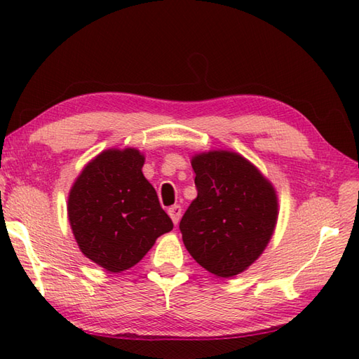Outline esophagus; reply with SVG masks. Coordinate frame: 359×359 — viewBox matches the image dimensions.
Returning <instances> with one entry per match:
<instances>
[{"mask_svg":"<svg viewBox=\"0 0 359 359\" xmlns=\"http://www.w3.org/2000/svg\"><path fill=\"white\" fill-rule=\"evenodd\" d=\"M168 215H170V217L172 219V222L177 225L179 220H180V216H182V207H180V205H174V207L168 210Z\"/></svg>","mask_w":359,"mask_h":359,"instance_id":"34e87169","label":"esophagus"}]
</instances>
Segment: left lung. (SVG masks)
Listing matches in <instances>:
<instances>
[{
	"label": "left lung",
	"mask_w": 359,
	"mask_h": 359,
	"mask_svg": "<svg viewBox=\"0 0 359 359\" xmlns=\"http://www.w3.org/2000/svg\"><path fill=\"white\" fill-rule=\"evenodd\" d=\"M191 165L197 197L180 220L182 239L205 270L236 276L269 245L278 220L276 191L238 152H201Z\"/></svg>",
	"instance_id": "obj_1"
}]
</instances>
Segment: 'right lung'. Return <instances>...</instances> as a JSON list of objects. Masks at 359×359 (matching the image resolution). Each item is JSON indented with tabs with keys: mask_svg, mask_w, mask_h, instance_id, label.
<instances>
[{
	"mask_svg": "<svg viewBox=\"0 0 359 359\" xmlns=\"http://www.w3.org/2000/svg\"><path fill=\"white\" fill-rule=\"evenodd\" d=\"M139 149H106L74 182L67 216L81 253L104 270L131 269L172 230L154 187L144 179Z\"/></svg>",
	"mask_w": 359,
	"mask_h": 359,
	"instance_id": "right-lung-1",
	"label": "right lung"
}]
</instances>
